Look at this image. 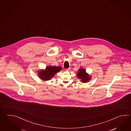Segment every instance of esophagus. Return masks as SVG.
Segmentation results:
<instances>
[{
    "label": "esophagus",
    "mask_w": 131,
    "mask_h": 131,
    "mask_svg": "<svg viewBox=\"0 0 131 131\" xmlns=\"http://www.w3.org/2000/svg\"><path fill=\"white\" fill-rule=\"evenodd\" d=\"M70 69H71V68H68V69H66V70H67V71H70Z\"/></svg>",
    "instance_id": "esophagus-1"
}]
</instances>
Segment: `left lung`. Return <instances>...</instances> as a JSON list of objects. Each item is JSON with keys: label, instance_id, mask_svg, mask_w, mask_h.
Here are the masks:
<instances>
[{"label": "left lung", "instance_id": "1", "mask_svg": "<svg viewBox=\"0 0 131 131\" xmlns=\"http://www.w3.org/2000/svg\"><path fill=\"white\" fill-rule=\"evenodd\" d=\"M77 77L79 79L81 80V82L82 83L88 82L91 79V76L86 72L85 69L82 67H81L78 70V72L77 73Z\"/></svg>", "mask_w": 131, "mask_h": 131}]
</instances>
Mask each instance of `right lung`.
Segmentation results:
<instances>
[{
	"instance_id": "right-lung-1",
	"label": "right lung",
	"mask_w": 131,
	"mask_h": 131,
	"mask_svg": "<svg viewBox=\"0 0 131 131\" xmlns=\"http://www.w3.org/2000/svg\"><path fill=\"white\" fill-rule=\"evenodd\" d=\"M61 69V67L59 66H47L45 69L40 70L38 71V75L42 81H49L53 78L54 75Z\"/></svg>"
}]
</instances>
